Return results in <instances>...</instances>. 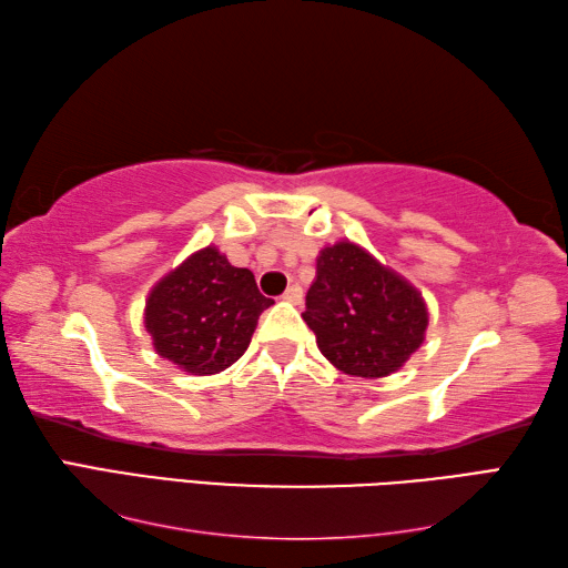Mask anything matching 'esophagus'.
<instances>
[{
    "label": "esophagus",
    "mask_w": 568,
    "mask_h": 568,
    "mask_svg": "<svg viewBox=\"0 0 568 568\" xmlns=\"http://www.w3.org/2000/svg\"><path fill=\"white\" fill-rule=\"evenodd\" d=\"M283 300H287V303H293V305H300V303H303V287H300L297 283L291 285V287H287V291L283 293Z\"/></svg>",
    "instance_id": "1"
}]
</instances>
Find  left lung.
<instances>
[{
    "mask_svg": "<svg viewBox=\"0 0 568 568\" xmlns=\"http://www.w3.org/2000/svg\"><path fill=\"white\" fill-rule=\"evenodd\" d=\"M305 300L320 352L348 376H390L425 342L429 315L417 287L352 241L320 251Z\"/></svg>",
    "mask_w": 568,
    "mask_h": 568,
    "instance_id": "1",
    "label": "left lung"
}]
</instances>
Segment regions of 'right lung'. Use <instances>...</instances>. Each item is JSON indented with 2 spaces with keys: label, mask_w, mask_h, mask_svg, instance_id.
Masks as SVG:
<instances>
[{
  "label": "right lung",
  "mask_w": 568,
  "mask_h": 568,
  "mask_svg": "<svg viewBox=\"0 0 568 568\" xmlns=\"http://www.w3.org/2000/svg\"><path fill=\"white\" fill-rule=\"evenodd\" d=\"M271 305L248 268H236L207 246L153 285L143 324L159 356L192 376H212L244 356L261 312Z\"/></svg>",
  "instance_id": "right-lung-1"
}]
</instances>
